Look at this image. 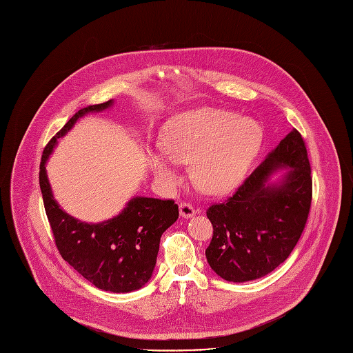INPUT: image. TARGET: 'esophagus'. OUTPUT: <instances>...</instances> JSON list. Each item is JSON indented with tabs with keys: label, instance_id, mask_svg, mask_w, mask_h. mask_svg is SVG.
Returning <instances> with one entry per match:
<instances>
[{
	"label": "esophagus",
	"instance_id": "34e87169",
	"mask_svg": "<svg viewBox=\"0 0 353 353\" xmlns=\"http://www.w3.org/2000/svg\"><path fill=\"white\" fill-rule=\"evenodd\" d=\"M179 213L182 218H192V216L196 213V209L192 203H188V202H182L179 205Z\"/></svg>",
	"mask_w": 353,
	"mask_h": 353
}]
</instances>
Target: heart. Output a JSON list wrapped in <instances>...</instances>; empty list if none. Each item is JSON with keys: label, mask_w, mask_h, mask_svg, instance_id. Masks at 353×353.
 I'll list each match as a JSON object with an SVG mask.
<instances>
[{"label": "heart", "mask_w": 353, "mask_h": 353, "mask_svg": "<svg viewBox=\"0 0 353 353\" xmlns=\"http://www.w3.org/2000/svg\"><path fill=\"white\" fill-rule=\"evenodd\" d=\"M263 130L249 117L198 108L170 123L158 152L150 155L155 178L167 188L179 183V162L192 161V178L206 194L230 191L245 178L260 151Z\"/></svg>", "instance_id": "1"}]
</instances>
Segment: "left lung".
Segmentation results:
<instances>
[{
    "label": "left lung",
    "instance_id": "8db88e82",
    "mask_svg": "<svg viewBox=\"0 0 353 353\" xmlns=\"http://www.w3.org/2000/svg\"><path fill=\"white\" fill-rule=\"evenodd\" d=\"M292 170L280 185L266 179L277 168ZM312 176L303 135L292 128L222 203L208 208L213 236L206 249L212 270L243 283L271 273L300 240L311 209Z\"/></svg>",
    "mask_w": 353,
    "mask_h": 353
}]
</instances>
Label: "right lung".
Segmentation results:
<instances>
[{
  "mask_svg": "<svg viewBox=\"0 0 353 353\" xmlns=\"http://www.w3.org/2000/svg\"><path fill=\"white\" fill-rule=\"evenodd\" d=\"M113 100L79 110L46 144L41 165L39 186L55 245L80 276L97 288L130 292L141 288L152 276L159 240L179 216L172 201L132 198L116 218L97 225L80 222L63 212L53 199L45 162L57 140L73 127L79 117L110 107Z\"/></svg>",
  "mask_w": 353,
  "mask_h": 353,
  "instance_id": "add662e5",
  "label": "right lung"
}]
</instances>
